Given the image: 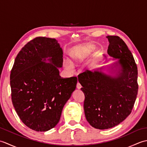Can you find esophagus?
I'll return each instance as SVG.
<instances>
[{"label":"esophagus","mask_w":147,"mask_h":147,"mask_svg":"<svg viewBox=\"0 0 147 147\" xmlns=\"http://www.w3.org/2000/svg\"><path fill=\"white\" fill-rule=\"evenodd\" d=\"M76 88L78 89V90H80V89H81V88H82V85H80V83L79 82H78V83H77V85H76Z\"/></svg>","instance_id":"34e87169"}]
</instances>
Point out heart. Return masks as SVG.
Instances as JSON below:
<instances>
[{"label":"heart","mask_w":147,"mask_h":147,"mask_svg":"<svg viewBox=\"0 0 147 147\" xmlns=\"http://www.w3.org/2000/svg\"><path fill=\"white\" fill-rule=\"evenodd\" d=\"M95 49V45L94 43H88L85 44H82L74 47L72 48L68 53L69 61V63H67L65 65V69L69 73L73 71V65H80L85 62L92 52ZM91 66H88L86 69H90Z\"/></svg>","instance_id":"b5f03b06"}]
</instances>
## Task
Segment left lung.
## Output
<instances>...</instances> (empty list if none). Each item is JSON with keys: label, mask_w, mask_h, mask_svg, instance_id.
Listing matches in <instances>:
<instances>
[{"label": "left lung", "mask_w": 147, "mask_h": 147, "mask_svg": "<svg viewBox=\"0 0 147 147\" xmlns=\"http://www.w3.org/2000/svg\"><path fill=\"white\" fill-rule=\"evenodd\" d=\"M107 38L108 54L117 59L107 66L109 74L103 71L106 67H102L84 72L78 78L85 94L86 119L98 129L112 128L125 119L131 112L138 90V69L131 52L120 37Z\"/></svg>", "instance_id": "1"}]
</instances>
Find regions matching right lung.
<instances>
[{"label": "right lung", "instance_id": "obj_1", "mask_svg": "<svg viewBox=\"0 0 147 147\" xmlns=\"http://www.w3.org/2000/svg\"><path fill=\"white\" fill-rule=\"evenodd\" d=\"M62 54L57 40L36 37L15 59L10 75L12 104L22 122L36 131H47L57 125L76 89V77L59 76Z\"/></svg>", "mask_w": 147, "mask_h": 147}]
</instances>
